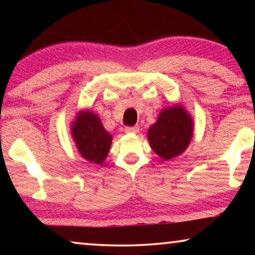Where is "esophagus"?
<instances>
[{"label": "esophagus", "mask_w": 255, "mask_h": 255, "mask_svg": "<svg viewBox=\"0 0 255 255\" xmlns=\"http://www.w3.org/2000/svg\"><path fill=\"white\" fill-rule=\"evenodd\" d=\"M125 132L127 133H137L139 132V127H128L125 128Z\"/></svg>", "instance_id": "esophagus-1"}]
</instances>
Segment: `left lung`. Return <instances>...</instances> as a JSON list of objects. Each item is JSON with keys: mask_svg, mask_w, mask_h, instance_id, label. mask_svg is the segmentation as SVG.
<instances>
[{"mask_svg": "<svg viewBox=\"0 0 255 255\" xmlns=\"http://www.w3.org/2000/svg\"><path fill=\"white\" fill-rule=\"evenodd\" d=\"M193 118L182 106L166 108L148 128L147 137L153 151L163 160L182 154L193 138Z\"/></svg>", "mask_w": 255, "mask_h": 255, "instance_id": "1", "label": "left lung"}]
</instances>
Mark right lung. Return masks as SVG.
<instances>
[{"label":"right lung","mask_w":255,"mask_h":255,"mask_svg":"<svg viewBox=\"0 0 255 255\" xmlns=\"http://www.w3.org/2000/svg\"><path fill=\"white\" fill-rule=\"evenodd\" d=\"M72 137L83 159L101 165L109 153L113 135L103 128L96 114L82 110L72 124Z\"/></svg>","instance_id":"1"}]
</instances>
